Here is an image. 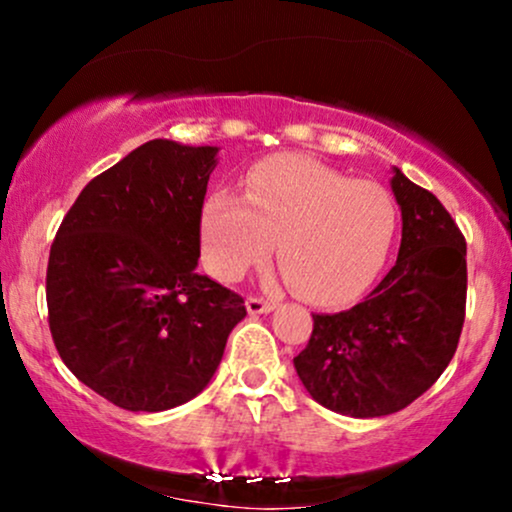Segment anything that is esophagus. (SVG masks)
Masks as SVG:
<instances>
[{
    "mask_svg": "<svg viewBox=\"0 0 512 512\" xmlns=\"http://www.w3.org/2000/svg\"><path fill=\"white\" fill-rule=\"evenodd\" d=\"M274 308H276V303L267 301V298H262V296H250L248 298V313L250 315L269 313V310H274Z\"/></svg>",
    "mask_w": 512,
    "mask_h": 512,
    "instance_id": "obj_1",
    "label": "esophagus"
}]
</instances>
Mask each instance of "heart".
<instances>
[{
	"label": "heart",
	"instance_id": "b5f03b06",
	"mask_svg": "<svg viewBox=\"0 0 512 512\" xmlns=\"http://www.w3.org/2000/svg\"><path fill=\"white\" fill-rule=\"evenodd\" d=\"M397 204L385 187L358 182L301 156H279L248 175L245 195L214 192L204 204L207 267L236 281L276 260L291 289L317 305L351 301L378 276L397 236Z\"/></svg>",
	"mask_w": 512,
	"mask_h": 512
}]
</instances>
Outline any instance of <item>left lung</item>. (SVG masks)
I'll return each instance as SVG.
<instances>
[{
  "mask_svg": "<svg viewBox=\"0 0 512 512\" xmlns=\"http://www.w3.org/2000/svg\"><path fill=\"white\" fill-rule=\"evenodd\" d=\"M402 209L397 264L354 308L313 315L293 358L322 407L356 419L395 414L440 378L460 342L467 308V243L436 195L395 168Z\"/></svg>",
  "mask_w": 512,
  "mask_h": 512,
  "instance_id": "obj_1",
  "label": "left lung"
}]
</instances>
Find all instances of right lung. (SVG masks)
<instances>
[{
  "instance_id": "add662e5",
  "label": "right lung",
  "mask_w": 512,
  "mask_h": 512,
  "mask_svg": "<svg viewBox=\"0 0 512 512\" xmlns=\"http://www.w3.org/2000/svg\"><path fill=\"white\" fill-rule=\"evenodd\" d=\"M214 146L154 139L96 175L52 240L48 322L76 378L129 411L190 402L248 315L197 274Z\"/></svg>"
}]
</instances>
